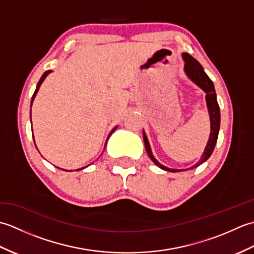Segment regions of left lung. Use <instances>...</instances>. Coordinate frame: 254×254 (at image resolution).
<instances>
[{"label": "left lung", "mask_w": 254, "mask_h": 254, "mask_svg": "<svg viewBox=\"0 0 254 254\" xmlns=\"http://www.w3.org/2000/svg\"><path fill=\"white\" fill-rule=\"evenodd\" d=\"M182 57H183V60H185V71L188 76L190 77L196 85H198L199 87L205 91V93H206V102H207V108L209 112V118H210L209 139L207 142L206 147H205L202 158L198 160V163L192 166L191 168H189V169H193V168H196V167H198L199 165H202L204 161H206L209 158V156L213 153L215 145H216V142H217V137H218L219 126H220V112H219V106L216 98V93H215L214 84L212 80H210V78L207 76V74L204 72L201 64H199L193 57L189 55V53H183ZM143 138H144L145 148H146V152L149 156V158L152 159L156 165L166 171H171V172L180 171L177 169L167 168V167L160 165L158 161L154 158L152 150H150V147H149L148 139L146 135H145L144 132H143Z\"/></svg>", "instance_id": "left-lung-1"}]
</instances>
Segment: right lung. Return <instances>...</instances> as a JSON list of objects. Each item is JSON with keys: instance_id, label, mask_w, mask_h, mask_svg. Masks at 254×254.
<instances>
[{"instance_id": "obj_1", "label": "right lung", "mask_w": 254, "mask_h": 254, "mask_svg": "<svg viewBox=\"0 0 254 254\" xmlns=\"http://www.w3.org/2000/svg\"><path fill=\"white\" fill-rule=\"evenodd\" d=\"M51 71H50V69H49V71H47V72H45L44 73V75H42V76H41V78H40V80H39V82H38V84H37V88H36V90H35V93H34V95H32V98H31V102H30V108H31V105H32V101H34V99H35V97H36V94L38 93V89H39V87H40V85H41V83L42 82H44V80H45V78L47 77V75L48 74H49ZM30 119H31V109H30ZM116 130V128H113V130H112V132L113 131H115ZM112 132L110 133V134H112ZM32 136H34V135H32ZM110 136V135H109ZM36 145V144H35ZM80 169H84V168H80ZM80 169H77V170H80ZM63 170V169H62ZM64 171H67V170H64Z\"/></svg>"}]
</instances>
